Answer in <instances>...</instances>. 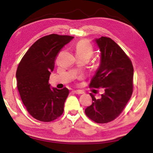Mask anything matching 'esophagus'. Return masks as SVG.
<instances>
[{"mask_svg": "<svg viewBox=\"0 0 153 153\" xmlns=\"http://www.w3.org/2000/svg\"><path fill=\"white\" fill-rule=\"evenodd\" d=\"M73 93H74V94H84V91H81V90H75V91H73Z\"/></svg>", "mask_w": 153, "mask_h": 153, "instance_id": "esophagus-1", "label": "esophagus"}]
</instances>
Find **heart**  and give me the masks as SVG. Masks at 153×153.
I'll return each mask as SVG.
<instances>
[{
  "instance_id": "b5f03b06",
  "label": "heart",
  "mask_w": 153,
  "mask_h": 153,
  "mask_svg": "<svg viewBox=\"0 0 153 153\" xmlns=\"http://www.w3.org/2000/svg\"><path fill=\"white\" fill-rule=\"evenodd\" d=\"M76 55L86 56L90 58L93 54V48L88 42L86 40H80L76 43L75 46Z\"/></svg>"
}]
</instances>
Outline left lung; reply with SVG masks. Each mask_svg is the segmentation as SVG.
Masks as SVG:
<instances>
[{
	"label": "left lung",
	"instance_id": "obj_1",
	"mask_svg": "<svg viewBox=\"0 0 153 153\" xmlns=\"http://www.w3.org/2000/svg\"><path fill=\"white\" fill-rule=\"evenodd\" d=\"M101 52L99 68L91 79L90 87L101 88L104 93L85 110V114L96 123L111 122L122 113L133 91L132 63L122 49L111 38L95 39Z\"/></svg>",
	"mask_w": 153,
	"mask_h": 153
}]
</instances>
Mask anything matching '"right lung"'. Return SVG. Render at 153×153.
<instances>
[{
  "label": "right lung",
  "instance_id": "1",
  "mask_svg": "<svg viewBox=\"0 0 153 153\" xmlns=\"http://www.w3.org/2000/svg\"><path fill=\"white\" fill-rule=\"evenodd\" d=\"M73 36L50 34L38 39L23 57L16 71L17 88L26 110L34 119L52 122L62 114L67 88H50L49 78L57 54Z\"/></svg>",
  "mask_w": 153,
  "mask_h": 153
}]
</instances>
